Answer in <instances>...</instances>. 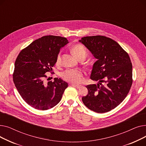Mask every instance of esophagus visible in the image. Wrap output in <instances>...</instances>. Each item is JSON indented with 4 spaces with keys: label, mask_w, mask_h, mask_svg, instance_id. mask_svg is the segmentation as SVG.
<instances>
[{
    "label": "esophagus",
    "mask_w": 146,
    "mask_h": 146,
    "mask_svg": "<svg viewBox=\"0 0 146 146\" xmlns=\"http://www.w3.org/2000/svg\"><path fill=\"white\" fill-rule=\"evenodd\" d=\"M72 86H73V87H74V88H77V89H79V88L81 87V86H80V85H74V84H72Z\"/></svg>",
    "instance_id": "obj_1"
}]
</instances>
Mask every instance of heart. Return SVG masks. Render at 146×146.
<instances>
[{"instance_id": "1", "label": "heart", "mask_w": 146, "mask_h": 146, "mask_svg": "<svg viewBox=\"0 0 146 146\" xmlns=\"http://www.w3.org/2000/svg\"><path fill=\"white\" fill-rule=\"evenodd\" d=\"M73 54L79 60L85 59L88 55V51L85 47L81 44H76L72 48ZM61 55L58 54L56 57V64L61 63ZM61 76L66 82L72 83H79L83 78V72L78 69H68L61 73Z\"/></svg>"}]
</instances>
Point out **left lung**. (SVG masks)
I'll return each mask as SVG.
<instances>
[{
	"instance_id": "8db88e82",
	"label": "left lung",
	"mask_w": 146,
	"mask_h": 146,
	"mask_svg": "<svg viewBox=\"0 0 146 146\" xmlns=\"http://www.w3.org/2000/svg\"><path fill=\"white\" fill-rule=\"evenodd\" d=\"M79 42L98 59L90 79L97 85L86 87L88 94L82 101L89 110L98 113L108 112L119 105L128 95L133 83L132 63L128 54L111 38L102 35L89 36ZM102 82H104V85Z\"/></svg>"
}]
</instances>
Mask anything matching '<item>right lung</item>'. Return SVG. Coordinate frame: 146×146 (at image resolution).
Returning <instances> with one entry per match:
<instances>
[{"mask_svg": "<svg viewBox=\"0 0 146 146\" xmlns=\"http://www.w3.org/2000/svg\"><path fill=\"white\" fill-rule=\"evenodd\" d=\"M66 38L47 35L21 50L15 63L13 80L22 99L31 106L47 110L60 101L68 83L60 78L43 82L56 63L60 49L68 43Z\"/></svg>", "mask_w": 146, "mask_h": 146, "instance_id": "1", "label": "right lung"}]
</instances>
